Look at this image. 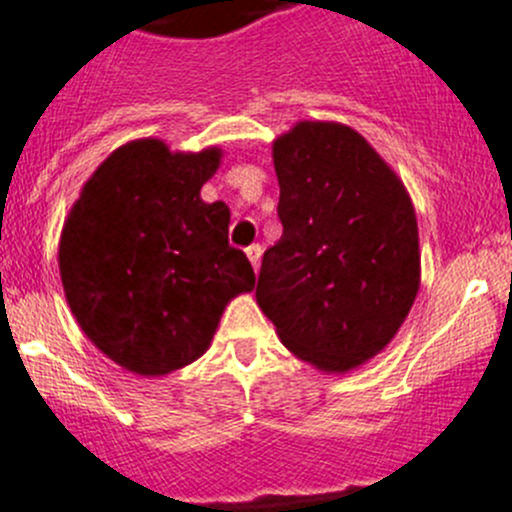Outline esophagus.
Instances as JSON below:
<instances>
[{"instance_id": "esophagus-1", "label": "esophagus", "mask_w": 512, "mask_h": 512, "mask_svg": "<svg viewBox=\"0 0 512 512\" xmlns=\"http://www.w3.org/2000/svg\"><path fill=\"white\" fill-rule=\"evenodd\" d=\"M261 254H263V249L258 244L249 246V249H246V256H249V261H251V266H254V271H258V266H261Z\"/></svg>"}]
</instances>
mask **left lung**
I'll return each mask as SVG.
<instances>
[{"label": "left lung", "instance_id": "left-lung-1", "mask_svg": "<svg viewBox=\"0 0 512 512\" xmlns=\"http://www.w3.org/2000/svg\"><path fill=\"white\" fill-rule=\"evenodd\" d=\"M271 149L283 234L263 254L256 303L293 356L343 376L376 358L411 313L416 209L351 126L296 121Z\"/></svg>", "mask_w": 512, "mask_h": 512}]
</instances>
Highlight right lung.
<instances>
[{"label":"right lung","instance_id":"add662e5","mask_svg":"<svg viewBox=\"0 0 512 512\" xmlns=\"http://www.w3.org/2000/svg\"><path fill=\"white\" fill-rule=\"evenodd\" d=\"M224 151H171L134 139L86 179L59 239L64 296L79 328L124 371L159 378L211 346L254 268L229 246L231 211L201 186Z\"/></svg>","mask_w":512,"mask_h":512}]
</instances>
